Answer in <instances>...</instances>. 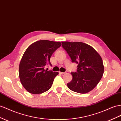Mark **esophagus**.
<instances>
[{
  "instance_id": "1",
  "label": "esophagus",
  "mask_w": 121,
  "mask_h": 121,
  "mask_svg": "<svg viewBox=\"0 0 121 121\" xmlns=\"http://www.w3.org/2000/svg\"><path fill=\"white\" fill-rule=\"evenodd\" d=\"M59 73H60V74H64L66 73V72H60Z\"/></svg>"
}]
</instances>
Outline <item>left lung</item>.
Masks as SVG:
<instances>
[{
  "label": "left lung",
  "instance_id": "obj_1",
  "mask_svg": "<svg viewBox=\"0 0 121 121\" xmlns=\"http://www.w3.org/2000/svg\"><path fill=\"white\" fill-rule=\"evenodd\" d=\"M62 46L73 63L78 64L77 72H72L69 89L80 94L89 93L98 84L104 73L103 60L94 48L80 42H61Z\"/></svg>",
  "mask_w": 121,
  "mask_h": 121
}]
</instances>
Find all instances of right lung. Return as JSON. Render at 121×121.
<instances>
[{
  "mask_svg": "<svg viewBox=\"0 0 121 121\" xmlns=\"http://www.w3.org/2000/svg\"><path fill=\"white\" fill-rule=\"evenodd\" d=\"M60 42L40 40L31 44L25 50L19 68V76L22 86L32 94H40L51 87L57 72L45 68L51 65L50 58L60 47Z\"/></svg>",
  "mask_w": 121,
  "mask_h": 121,
  "instance_id": "1",
  "label": "right lung"
}]
</instances>
